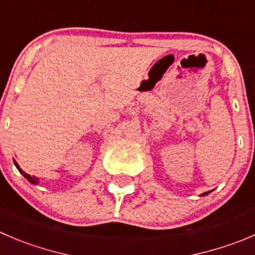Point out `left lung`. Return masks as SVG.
<instances>
[{"label": "left lung", "instance_id": "left-lung-1", "mask_svg": "<svg viewBox=\"0 0 255 255\" xmlns=\"http://www.w3.org/2000/svg\"><path fill=\"white\" fill-rule=\"evenodd\" d=\"M209 193V192H206V193H203V194H202V196H207V194H208Z\"/></svg>", "mask_w": 255, "mask_h": 255}]
</instances>
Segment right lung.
<instances>
[{
    "instance_id": "right-lung-1",
    "label": "right lung",
    "mask_w": 255,
    "mask_h": 255,
    "mask_svg": "<svg viewBox=\"0 0 255 255\" xmlns=\"http://www.w3.org/2000/svg\"><path fill=\"white\" fill-rule=\"evenodd\" d=\"M13 162H14V165H16V167H17V169L19 170V173H22V175H23V177L26 178V179L28 180V182L33 183V184H38V178H37V177H34V175H29V174H27V173H24L23 170H22L21 168H19V165L17 164V162H16V160H13Z\"/></svg>"
}]
</instances>
